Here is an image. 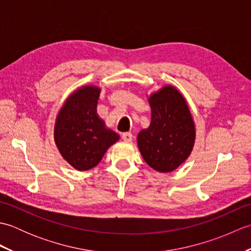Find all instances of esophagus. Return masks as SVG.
I'll return each mask as SVG.
<instances>
[{"mask_svg":"<svg viewBox=\"0 0 251 251\" xmlns=\"http://www.w3.org/2000/svg\"><path fill=\"white\" fill-rule=\"evenodd\" d=\"M122 138H123V140H124V141L130 142L132 140V135L130 134V132H124V134L122 135Z\"/></svg>","mask_w":251,"mask_h":251,"instance_id":"obj_1","label":"esophagus"}]
</instances>
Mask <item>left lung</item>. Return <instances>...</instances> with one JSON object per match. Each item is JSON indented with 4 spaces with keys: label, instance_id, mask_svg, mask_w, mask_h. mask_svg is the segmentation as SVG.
<instances>
[{
    "label": "left lung",
    "instance_id": "8db88e82",
    "mask_svg": "<svg viewBox=\"0 0 251 251\" xmlns=\"http://www.w3.org/2000/svg\"><path fill=\"white\" fill-rule=\"evenodd\" d=\"M149 103L151 124L138 135V148L149 166L159 173H170L193 150L194 122L184 97L172 85L150 95Z\"/></svg>",
    "mask_w": 251,
    "mask_h": 251
}]
</instances>
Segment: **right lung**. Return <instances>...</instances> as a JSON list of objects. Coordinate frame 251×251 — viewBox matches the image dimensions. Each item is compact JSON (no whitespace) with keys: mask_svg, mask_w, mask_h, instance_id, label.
<instances>
[{"mask_svg":"<svg viewBox=\"0 0 251 251\" xmlns=\"http://www.w3.org/2000/svg\"><path fill=\"white\" fill-rule=\"evenodd\" d=\"M100 88L87 85L69 96L56 117L54 138L61 156L79 172L100 163L120 139L97 114Z\"/></svg>","mask_w":251,"mask_h":251,"instance_id":"right-lung-1","label":"right lung"}]
</instances>
